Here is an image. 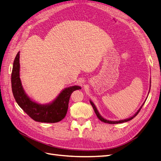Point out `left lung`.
Masks as SVG:
<instances>
[{"instance_id":"8db88e82","label":"left lung","mask_w":161,"mask_h":161,"mask_svg":"<svg viewBox=\"0 0 161 161\" xmlns=\"http://www.w3.org/2000/svg\"><path fill=\"white\" fill-rule=\"evenodd\" d=\"M90 103H91V105H92V108H93V109H94V111H95V114H96V115L97 116V118H98L101 121H103V122H105V123H108V124H120V123H124V122H126V121H130V120H131V119H132L135 116H136L138 115V114L139 113V111H140V109H141V108H142V107L143 106V105H144V103H143V105L141 106V108L138 109V111L136 112V113L134 114V115H133L132 117H131V118H128V119H124V120H119V121H109V120H107V119H104L103 118H102V117L101 116V115L99 114V113L98 112V111H97V108H96V107H95V105L93 104V103H92V101H90Z\"/></svg>"}]
</instances>
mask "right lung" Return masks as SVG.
Here are the masks:
<instances>
[{
    "mask_svg": "<svg viewBox=\"0 0 161 161\" xmlns=\"http://www.w3.org/2000/svg\"><path fill=\"white\" fill-rule=\"evenodd\" d=\"M19 52L14 58L11 74V86L13 96L19 107L31 119L39 122L56 123L65 118L71 94L73 91L81 89L79 86H73L63 90L57 98L47 105L38 104L31 101L24 92L19 78Z\"/></svg>",
    "mask_w": 161,
    "mask_h": 161,
    "instance_id": "add662e5",
    "label": "right lung"
}]
</instances>
